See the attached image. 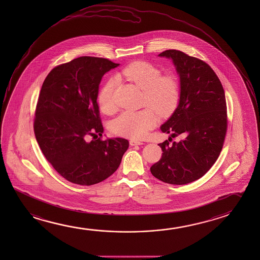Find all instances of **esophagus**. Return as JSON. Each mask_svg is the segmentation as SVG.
<instances>
[{"instance_id":"esophagus-1","label":"esophagus","mask_w":260,"mask_h":260,"mask_svg":"<svg viewBox=\"0 0 260 260\" xmlns=\"http://www.w3.org/2000/svg\"><path fill=\"white\" fill-rule=\"evenodd\" d=\"M129 144L132 145V146H137V145L143 144V142L141 141H137V140H131L129 141Z\"/></svg>"}]
</instances>
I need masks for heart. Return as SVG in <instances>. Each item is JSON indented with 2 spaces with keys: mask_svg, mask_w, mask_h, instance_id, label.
<instances>
[{
  "mask_svg": "<svg viewBox=\"0 0 260 260\" xmlns=\"http://www.w3.org/2000/svg\"><path fill=\"white\" fill-rule=\"evenodd\" d=\"M121 75L143 90L142 103L150 107L161 117L172 113L179 103L180 88L177 77L167 73L161 75L159 69L146 61H134L121 71ZM115 80L110 79L99 90L98 103L105 113L114 111L113 92ZM156 124V116L151 109L122 111L111 121L114 134L131 139H141Z\"/></svg>",
  "mask_w": 260,
  "mask_h": 260,
  "instance_id": "1",
  "label": "heart"
}]
</instances>
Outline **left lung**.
<instances>
[{
	"label": "left lung",
	"mask_w": 260,
	"mask_h": 260,
	"mask_svg": "<svg viewBox=\"0 0 260 260\" xmlns=\"http://www.w3.org/2000/svg\"><path fill=\"white\" fill-rule=\"evenodd\" d=\"M158 56L171 58L180 79L179 106L160 128L173 138H185L159 143L163 153L150 172L165 183L184 185L204 176L220 154L228 128L225 92L203 60L177 50Z\"/></svg>",
	"instance_id": "left-lung-1"
}]
</instances>
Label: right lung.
I'll return each instance as SVG.
<instances>
[{"mask_svg":"<svg viewBox=\"0 0 260 260\" xmlns=\"http://www.w3.org/2000/svg\"><path fill=\"white\" fill-rule=\"evenodd\" d=\"M117 66L108 59L82 56L56 66L43 81L35 110V137L49 163L70 182H102L117 171L128 149V140L102 139L99 85Z\"/></svg>","mask_w":260,"mask_h":260,"instance_id":"1","label":"right lung"}]
</instances>
